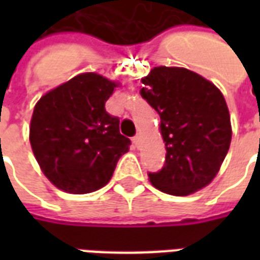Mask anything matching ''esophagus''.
Segmentation results:
<instances>
[{
	"mask_svg": "<svg viewBox=\"0 0 260 260\" xmlns=\"http://www.w3.org/2000/svg\"><path fill=\"white\" fill-rule=\"evenodd\" d=\"M132 142H134V145H135L136 147L141 146V135L134 136V139H132Z\"/></svg>",
	"mask_w": 260,
	"mask_h": 260,
	"instance_id": "1",
	"label": "esophagus"
}]
</instances>
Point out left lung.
Listing matches in <instances>:
<instances>
[{
  "mask_svg": "<svg viewBox=\"0 0 260 260\" xmlns=\"http://www.w3.org/2000/svg\"><path fill=\"white\" fill-rule=\"evenodd\" d=\"M141 94L160 115L166 161L149 180L158 191L186 196L209 185L231 142L224 96L212 82L185 68L156 67Z\"/></svg>",
  "mask_w": 260,
  "mask_h": 260,
  "instance_id": "obj_1",
  "label": "left lung"
}]
</instances>
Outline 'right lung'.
Returning <instances> with one entry per match:
<instances>
[{"instance_id": "right-lung-1", "label": "right lung", "mask_w": 260, "mask_h": 260, "mask_svg": "<svg viewBox=\"0 0 260 260\" xmlns=\"http://www.w3.org/2000/svg\"><path fill=\"white\" fill-rule=\"evenodd\" d=\"M117 83L87 72L46 93L30 121V145L44 175L68 193H90L113 177L131 141L106 111Z\"/></svg>"}]
</instances>
